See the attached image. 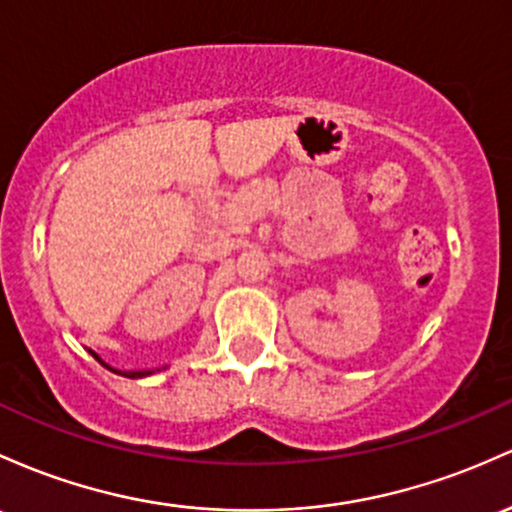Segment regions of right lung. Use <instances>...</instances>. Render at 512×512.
Instances as JSON below:
<instances>
[{
  "label": "right lung",
  "instance_id": "1",
  "mask_svg": "<svg viewBox=\"0 0 512 512\" xmlns=\"http://www.w3.org/2000/svg\"><path fill=\"white\" fill-rule=\"evenodd\" d=\"M89 352H92V350H89ZM92 357H94V359H99V355H94V352H92ZM99 362H101V359H99ZM101 364H104V362H101ZM104 367H106V369H111L109 364H104ZM111 372L128 376V379H140V376H150V374H153V372H150V369H143V372H119V369H111Z\"/></svg>",
  "mask_w": 512,
  "mask_h": 512
}]
</instances>
